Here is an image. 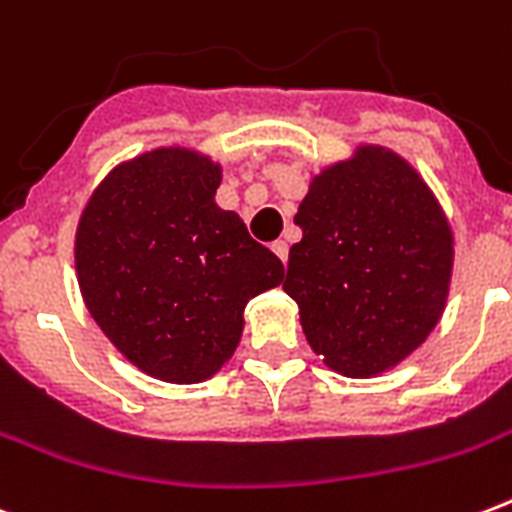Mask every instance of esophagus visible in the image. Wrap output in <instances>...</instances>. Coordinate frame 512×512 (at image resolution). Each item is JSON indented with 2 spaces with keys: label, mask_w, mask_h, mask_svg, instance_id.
<instances>
[{
  "label": "esophagus",
  "mask_w": 512,
  "mask_h": 512,
  "mask_svg": "<svg viewBox=\"0 0 512 512\" xmlns=\"http://www.w3.org/2000/svg\"><path fill=\"white\" fill-rule=\"evenodd\" d=\"M271 249H273V252H276V257H279L281 263H287V257H289V244H287V241H284V239L273 241Z\"/></svg>",
  "instance_id": "1"
}]
</instances>
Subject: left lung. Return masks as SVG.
Returning <instances> with one entry per match:
<instances>
[{
	"instance_id": "1",
	"label": "left lung",
	"mask_w": 512,
	"mask_h": 512,
	"mask_svg": "<svg viewBox=\"0 0 512 512\" xmlns=\"http://www.w3.org/2000/svg\"><path fill=\"white\" fill-rule=\"evenodd\" d=\"M284 292L332 372L369 380L412 356L444 316L454 231L404 156L361 143L311 177Z\"/></svg>"
}]
</instances>
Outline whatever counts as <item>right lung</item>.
<instances>
[{
  "label": "right lung",
  "mask_w": 512,
  "mask_h": 512,
  "mask_svg": "<svg viewBox=\"0 0 512 512\" xmlns=\"http://www.w3.org/2000/svg\"><path fill=\"white\" fill-rule=\"evenodd\" d=\"M220 180V162L196 148H151L111 167L76 223L84 305L154 380L215 377L239 348L249 300L284 279L279 257L217 207Z\"/></svg>",
  "instance_id": "obj_1"
}]
</instances>
